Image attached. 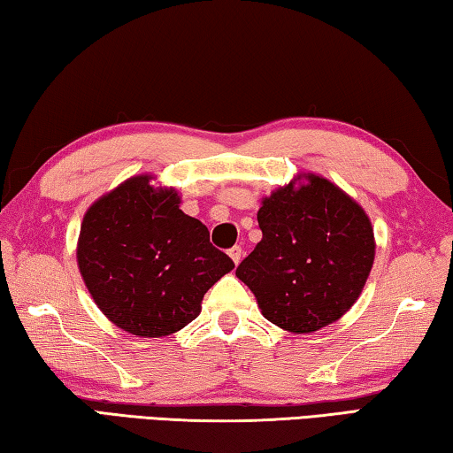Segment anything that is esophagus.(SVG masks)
I'll list each match as a JSON object with an SVG mask.
<instances>
[{"label":"esophagus","instance_id":"34e87169","mask_svg":"<svg viewBox=\"0 0 453 453\" xmlns=\"http://www.w3.org/2000/svg\"><path fill=\"white\" fill-rule=\"evenodd\" d=\"M227 256L232 257V262L237 265L242 262V257H243V250L240 248V245H234L232 250H227Z\"/></svg>","mask_w":453,"mask_h":453}]
</instances>
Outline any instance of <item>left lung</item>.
<instances>
[{"instance_id": "obj_1", "label": "left lung", "mask_w": 453, "mask_h": 453, "mask_svg": "<svg viewBox=\"0 0 453 453\" xmlns=\"http://www.w3.org/2000/svg\"><path fill=\"white\" fill-rule=\"evenodd\" d=\"M262 242L235 275L264 318L291 334L340 319L359 294L375 257L373 227L362 205L318 173H297L262 199Z\"/></svg>"}]
</instances>
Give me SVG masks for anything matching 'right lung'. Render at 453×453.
I'll use <instances>...</instances> for the list:
<instances>
[{
    "label": "right lung",
    "instance_id": "obj_1",
    "mask_svg": "<svg viewBox=\"0 0 453 453\" xmlns=\"http://www.w3.org/2000/svg\"><path fill=\"white\" fill-rule=\"evenodd\" d=\"M140 173L89 205L78 237V267L104 316L124 332L164 337L202 311L234 262L210 243L202 221L180 210L173 188Z\"/></svg>",
    "mask_w": 453,
    "mask_h": 453
}]
</instances>
